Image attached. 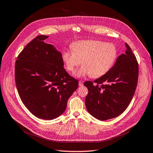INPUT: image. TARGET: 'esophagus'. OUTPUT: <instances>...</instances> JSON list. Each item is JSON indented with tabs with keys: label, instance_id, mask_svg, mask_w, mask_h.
<instances>
[{
	"label": "esophagus",
	"instance_id": "esophagus-1",
	"mask_svg": "<svg viewBox=\"0 0 153 153\" xmlns=\"http://www.w3.org/2000/svg\"><path fill=\"white\" fill-rule=\"evenodd\" d=\"M82 85H83V84H82V82L81 81H79V86H82Z\"/></svg>",
	"mask_w": 153,
	"mask_h": 153
}]
</instances>
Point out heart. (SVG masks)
I'll return each mask as SVG.
<instances>
[{
  "mask_svg": "<svg viewBox=\"0 0 153 153\" xmlns=\"http://www.w3.org/2000/svg\"><path fill=\"white\" fill-rule=\"evenodd\" d=\"M72 50H65L62 59L67 71L74 72L76 67L82 65L75 76L84 77H101L106 74L114 65L118 52L115 45L95 40H81L73 43Z\"/></svg>",
  "mask_w": 153,
  "mask_h": 153,
  "instance_id": "b5f03b06",
  "label": "heart"
}]
</instances>
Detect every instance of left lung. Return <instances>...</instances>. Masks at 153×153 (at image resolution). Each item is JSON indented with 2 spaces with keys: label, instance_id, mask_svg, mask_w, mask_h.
<instances>
[{
  "label": "left lung",
  "instance_id": "8db88e82",
  "mask_svg": "<svg viewBox=\"0 0 153 153\" xmlns=\"http://www.w3.org/2000/svg\"><path fill=\"white\" fill-rule=\"evenodd\" d=\"M117 58L111 69L94 81H86L88 90L85 99L87 110L100 120L120 115L131 101L138 77V64L129 46Z\"/></svg>",
  "mask_w": 153,
  "mask_h": 153
}]
</instances>
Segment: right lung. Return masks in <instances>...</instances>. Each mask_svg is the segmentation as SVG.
I'll use <instances>...</instances> for the list:
<instances>
[{
  "label": "right lung",
  "instance_id": "add662e5",
  "mask_svg": "<svg viewBox=\"0 0 153 153\" xmlns=\"http://www.w3.org/2000/svg\"><path fill=\"white\" fill-rule=\"evenodd\" d=\"M39 35L25 47L16 61L15 78L22 101L33 115L45 120L58 117L78 87L65 71L62 54Z\"/></svg>",
  "mask_w": 153,
  "mask_h": 153
}]
</instances>
